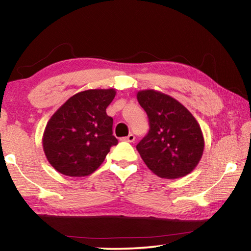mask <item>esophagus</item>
Segmentation results:
<instances>
[{"instance_id":"1","label":"esophagus","mask_w":251,"mask_h":251,"mask_svg":"<svg viewBox=\"0 0 251 251\" xmlns=\"http://www.w3.org/2000/svg\"><path fill=\"white\" fill-rule=\"evenodd\" d=\"M123 141L128 142V143H133L135 141V136L133 134H129L128 136H126V137L123 138Z\"/></svg>"}]
</instances>
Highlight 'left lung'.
Segmentation results:
<instances>
[{"instance_id": "left-lung-1", "label": "left lung", "mask_w": 251, "mask_h": 251, "mask_svg": "<svg viewBox=\"0 0 251 251\" xmlns=\"http://www.w3.org/2000/svg\"><path fill=\"white\" fill-rule=\"evenodd\" d=\"M137 100L150 121V131L136 146L147 167L167 179L192 173L205 146L196 118L177 100L158 91H139Z\"/></svg>"}]
</instances>
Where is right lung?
Wrapping results in <instances>:
<instances>
[{
	"label": "right lung",
	"instance_id": "add662e5",
	"mask_svg": "<svg viewBox=\"0 0 251 251\" xmlns=\"http://www.w3.org/2000/svg\"><path fill=\"white\" fill-rule=\"evenodd\" d=\"M116 95L114 88L87 90L70 97L46 124L43 150L49 163L63 175H91L117 145L113 118L106 108Z\"/></svg>",
	"mask_w": 251,
	"mask_h": 251
}]
</instances>
